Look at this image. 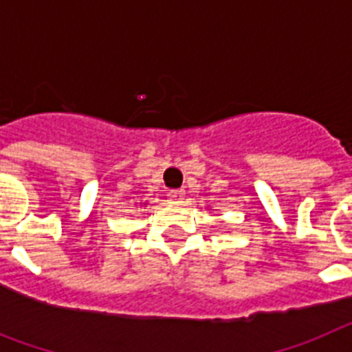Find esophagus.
<instances>
[{"instance_id":"obj_1","label":"esophagus","mask_w":352,"mask_h":352,"mask_svg":"<svg viewBox=\"0 0 352 352\" xmlns=\"http://www.w3.org/2000/svg\"><path fill=\"white\" fill-rule=\"evenodd\" d=\"M186 198V191L184 189H173L168 193V200L172 201V204H182Z\"/></svg>"}]
</instances>
